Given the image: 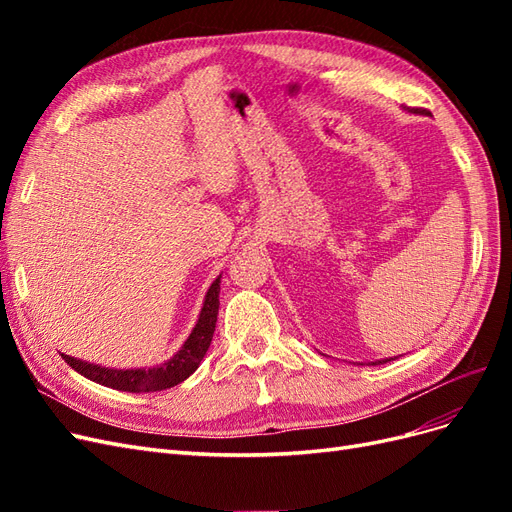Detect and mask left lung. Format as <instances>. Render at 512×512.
<instances>
[{
    "instance_id": "left-lung-1",
    "label": "left lung",
    "mask_w": 512,
    "mask_h": 512,
    "mask_svg": "<svg viewBox=\"0 0 512 512\" xmlns=\"http://www.w3.org/2000/svg\"><path fill=\"white\" fill-rule=\"evenodd\" d=\"M410 113H418V108H408ZM389 361H393V359H380V361H371V363H367V365H382V363H389ZM356 365H365V363H356Z\"/></svg>"
}]
</instances>
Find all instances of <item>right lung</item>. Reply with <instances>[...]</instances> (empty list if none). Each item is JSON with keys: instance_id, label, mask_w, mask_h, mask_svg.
Returning <instances> with one entry per match:
<instances>
[{"instance_id": "right-lung-1", "label": "right lung", "mask_w": 512, "mask_h": 512, "mask_svg": "<svg viewBox=\"0 0 512 512\" xmlns=\"http://www.w3.org/2000/svg\"><path fill=\"white\" fill-rule=\"evenodd\" d=\"M220 280L222 275L215 277L213 284L209 286L203 307H200L198 320L188 339H185L183 346L162 365L138 367V369L136 367L115 369V367H102L96 363L74 359V356H68V354H61V356H64V361L74 371H79L81 376H85L87 380H94L102 386H108V389L128 391V393H153V391L170 389V386H177L179 382H183L185 378H190L194 374L211 346L215 322H218V309H220Z\"/></svg>"}]
</instances>
